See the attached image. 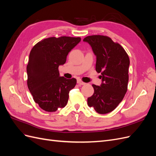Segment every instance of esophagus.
Here are the masks:
<instances>
[{"mask_svg": "<svg viewBox=\"0 0 156 156\" xmlns=\"http://www.w3.org/2000/svg\"><path fill=\"white\" fill-rule=\"evenodd\" d=\"M77 83H78L79 84H80V85H84V84H86L85 83H84L83 81H82L80 79H77Z\"/></svg>", "mask_w": 156, "mask_h": 156, "instance_id": "34e87169", "label": "esophagus"}]
</instances>
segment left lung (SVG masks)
I'll return each mask as SVG.
<instances>
[{
  "label": "left lung",
  "instance_id": "obj_1",
  "mask_svg": "<svg viewBox=\"0 0 156 156\" xmlns=\"http://www.w3.org/2000/svg\"><path fill=\"white\" fill-rule=\"evenodd\" d=\"M96 56V70L101 73L100 86L92 84L93 95L88 98L89 107L99 114L112 111L122 101L127 90L129 58L124 49L111 37L102 35L86 37Z\"/></svg>",
  "mask_w": 156,
  "mask_h": 156
}]
</instances>
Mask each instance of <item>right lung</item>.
<instances>
[{
  "label": "right lung",
  "mask_w": 156,
  "mask_h": 156,
  "mask_svg": "<svg viewBox=\"0 0 156 156\" xmlns=\"http://www.w3.org/2000/svg\"><path fill=\"white\" fill-rule=\"evenodd\" d=\"M81 40L79 37H51L32 48L27 66V86L34 101L43 110L55 112L67 105L69 92L77 80L60 77L58 66L65 64L69 52Z\"/></svg>",
  "instance_id": "add662e5"
}]
</instances>
